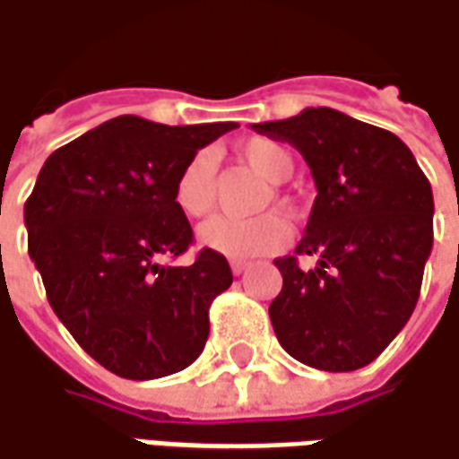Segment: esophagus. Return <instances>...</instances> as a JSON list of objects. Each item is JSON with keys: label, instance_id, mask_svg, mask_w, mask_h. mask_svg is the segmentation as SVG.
I'll return each instance as SVG.
<instances>
[{"label": "esophagus", "instance_id": "esophagus-1", "mask_svg": "<svg viewBox=\"0 0 459 459\" xmlns=\"http://www.w3.org/2000/svg\"><path fill=\"white\" fill-rule=\"evenodd\" d=\"M246 269H248V264H246V261H230V271H233L236 276H241Z\"/></svg>", "mask_w": 459, "mask_h": 459}]
</instances>
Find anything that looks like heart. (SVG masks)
<instances>
[{"label":"heart","mask_w":459,"mask_h":459,"mask_svg":"<svg viewBox=\"0 0 459 459\" xmlns=\"http://www.w3.org/2000/svg\"><path fill=\"white\" fill-rule=\"evenodd\" d=\"M238 158L254 173L266 178L269 183H283L294 173L291 152L271 143V140H246L238 148ZM218 195L216 158L208 151L195 152L188 163L180 168L173 186V201L180 213L188 218H204L213 211ZM291 238V229L283 218L266 213L255 218L216 216L205 221L198 229V243L213 254L246 261L255 255L273 254L283 248Z\"/></svg>","instance_id":"heart-1"}]
</instances>
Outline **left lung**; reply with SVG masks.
<instances>
[{"label": "left lung", "mask_w": 459, "mask_h": 459, "mask_svg": "<svg viewBox=\"0 0 459 459\" xmlns=\"http://www.w3.org/2000/svg\"><path fill=\"white\" fill-rule=\"evenodd\" d=\"M304 155L316 201L296 255L276 258L283 286L271 301L276 339L324 372L374 361L410 321L432 251V188L394 133L332 108L251 125Z\"/></svg>", "instance_id": "obj_1"}]
</instances>
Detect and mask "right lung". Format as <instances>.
I'll return each mask as SVG.
<instances>
[{"instance_id": "1", "label": "right lung", "mask_w": 459, "mask_h": 459, "mask_svg": "<svg viewBox=\"0 0 459 459\" xmlns=\"http://www.w3.org/2000/svg\"><path fill=\"white\" fill-rule=\"evenodd\" d=\"M236 123L160 125L120 115L62 145L24 204L30 258L49 307L92 359L125 379H158L198 359L208 308L233 281L226 255L193 243L173 201L180 168Z\"/></svg>"}]
</instances>
